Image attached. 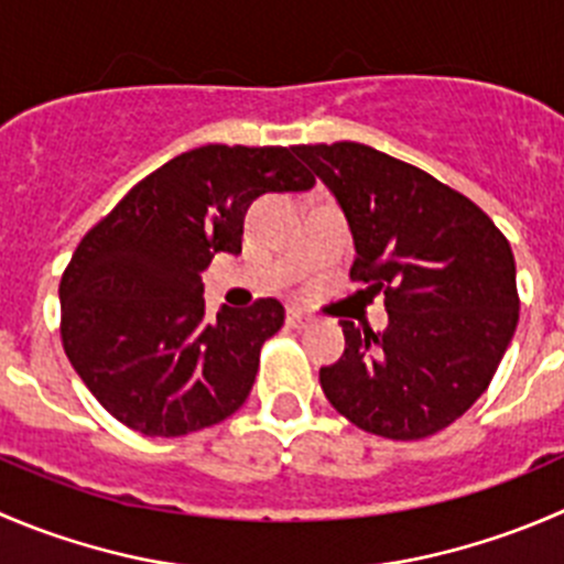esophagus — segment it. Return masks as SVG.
Returning <instances> with one entry per match:
<instances>
[{
	"label": "esophagus",
	"instance_id": "1",
	"mask_svg": "<svg viewBox=\"0 0 564 564\" xmlns=\"http://www.w3.org/2000/svg\"><path fill=\"white\" fill-rule=\"evenodd\" d=\"M308 322H311V319L303 314V311H297V308H289V311H286V325L294 327V330H300V327H305V325H308Z\"/></svg>",
	"mask_w": 564,
	"mask_h": 564
}]
</instances>
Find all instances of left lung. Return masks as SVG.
<instances>
[{
	"label": "left lung",
	"mask_w": 564,
	"mask_h": 564,
	"mask_svg": "<svg viewBox=\"0 0 564 564\" xmlns=\"http://www.w3.org/2000/svg\"><path fill=\"white\" fill-rule=\"evenodd\" d=\"M336 195L355 239L349 278L382 294L388 327L344 319L322 366L327 402L371 435L419 441L485 393L518 325L516 259L474 200L360 143L294 145Z\"/></svg>",
	"instance_id": "obj_1"
}]
</instances>
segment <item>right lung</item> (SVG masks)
Returning <instances> with one entry per match:
<instances>
[{"mask_svg":"<svg viewBox=\"0 0 564 564\" xmlns=\"http://www.w3.org/2000/svg\"><path fill=\"white\" fill-rule=\"evenodd\" d=\"M314 184L294 149L200 145L134 184L85 234L59 281V336L107 413L178 438L242 408L283 305L264 297L209 319L200 272L215 253H242L259 195Z\"/></svg>","mask_w":564,"mask_h":564,"instance_id":"right-lung-1","label":"right lung"}]
</instances>
